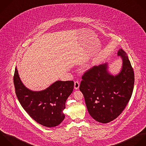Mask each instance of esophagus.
I'll use <instances>...</instances> for the list:
<instances>
[{"mask_svg": "<svg viewBox=\"0 0 146 146\" xmlns=\"http://www.w3.org/2000/svg\"><path fill=\"white\" fill-rule=\"evenodd\" d=\"M74 87L75 89H78L80 87V83L78 81H75L74 82Z\"/></svg>", "mask_w": 146, "mask_h": 146, "instance_id": "34e87169", "label": "esophagus"}]
</instances>
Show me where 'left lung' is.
<instances>
[{
	"instance_id": "left-lung-1",
	"label": "left lung",
	"mask_w": 146,
	"mask_h": 146,
	"mask_svg": "<svg viewBox=\"0 0 146 146\" xmlns=\"http://www.w3.org/2000/svg\"><path fill=\"white\" fill-rule=\"evenodd\" d=\"M123 64L119 74L108 70V64L94 66L82 76L80 90L91 117L97 122L109 123L117 118L130 101L134 89V73L123 50L118 52Z\"/></svg>"
}]
</instances>
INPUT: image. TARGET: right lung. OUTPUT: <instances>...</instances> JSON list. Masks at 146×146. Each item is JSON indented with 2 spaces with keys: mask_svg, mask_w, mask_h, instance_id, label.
Returning a JSON list of instances; mask_svg holds the SVG:
<instances>
[{
  "mask_svg": "<svg viewBox=\"0 0 146 146\" xmlns=\"http://www.w3.org/2000/svg\"><path fill=\"white\" fill-rule=\"evenodd\" d=\"M13 83L20 105L38 123L52 127L60 125L64 119L63 110L66 101L74 89L73 81H57L44 90L33 92L23 85L16 67Z\"/></svg>",
  "mask_w": 146,
  "mask_h": 146,
  "instance_id": "obj_1",
  "label": "right lung"
}]
</instances>
